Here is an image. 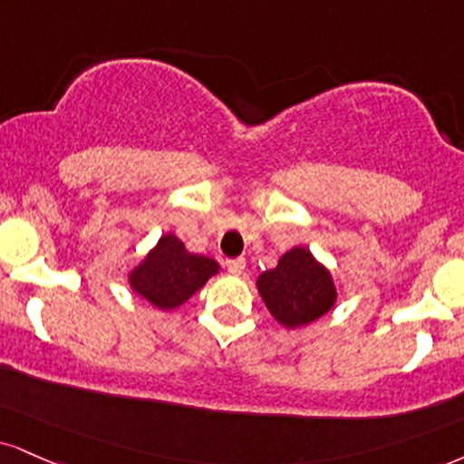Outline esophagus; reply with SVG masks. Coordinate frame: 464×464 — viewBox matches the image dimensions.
<instances>
[{"label": "esophagus", "instance_id": "1", "mask_svg": "<svg viewBox=\"0 0 464 464\" xmlns=\"http://www.w3.org/2000/svg\"><path fill=\"white\" fill-rule=\"evenodd\" d=\"M244 267H246V259L244 256H237V259H228L227 261V270L231 272V275H242Z\"/></svg>", "mask_w": 464, "mask_h": 464}]
</instances>
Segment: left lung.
Listing matches in <instances>:
<instances>
[{
    "label": "left lung",
    "instance_id": "1",
    "mask_svg": "<svg viewBox=\"0 0 464 464\" xmlns=\"http://www.w3.org/2000/svg\"><path fill=\"white\" fill-rule=\"evenodd\" d=\"M256 289L272 317L287 328L320 320L337 303L331 272L304 246L287 250L276 267L261 272Z\"/></svg>",
    "mask_w": 464,
    "mask_h": 464
}]
</instances>
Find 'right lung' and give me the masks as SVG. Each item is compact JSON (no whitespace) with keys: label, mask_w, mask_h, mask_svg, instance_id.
I'll return each mask as SVG.
<instances>
[{"label":"right lung","mask_w":464,"mask_h":464,"mask_svg":"<svg viewBox=\"0 0 464 464\" xmlns=\"http://www.w3.org/2000/svg\"><path fill=\"white\" fill-rule=\"evenodd\" d=\"M218 270L214 259L188 253L181 239L166 233L130 272V285L153 306L170 311L188 303Z\"/></svg>","instance_id":"add662e5"}]
</instances>
